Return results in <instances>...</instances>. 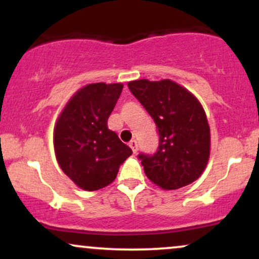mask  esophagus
<instances>
[{
  "instance_id": "1",
  "label": "esophagus",
  "mask_w": 259,
  "mask_h": 259,
  "mask_svg": "<svg viewBox=\"0 0 259 259\" xmlns=\"http://www.w3.org/2000/svg\"><path fill=\"white\" fill-rule=\"evenodd\" d=\"M129 146L132 147V150H133L134 153L138 152L139 146H138V142H136V140H132V141H130V144H129Z\"/></svg>"
}]
</instances>
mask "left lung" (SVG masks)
<instances>
[{
    "label": "left lung",
    "instance_id": "left-lung-1",
    "mask_svg": "<svg viewBox=\"0 0 259 259\" xmlns=\"http://www.w3.org/2000/svg\"><path fill=\"white\" fill-rule=\"evenodd\" d=\"M127 88L152 117L159 135L153 154L140 153L146 177L164 190H177L200 178L210 150L206 113L191 92L171 80H135Z\"/></svg>",
    "mask_w": 259,
    "mask_h": 259
}]
</instances>
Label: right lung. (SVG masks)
Returning <instances> with one entry per match:
<instances>
[{"label":"right lung","mask_w":259,"mask_h":259,"mask_svg":"<svg viewBox=\"0 0 259 259\" xmlns=\"http://www.w3.org/2000/svg\"><path fill=\"white\" fill-rule=\"evenodd\" d=\"M121 90L123 84L84 86L69 100L55 126L53 145L59 167L86 191L113 183L133 153L107 125Z\"/></svg>","instance_id":"obj_1"}]
</instances>
